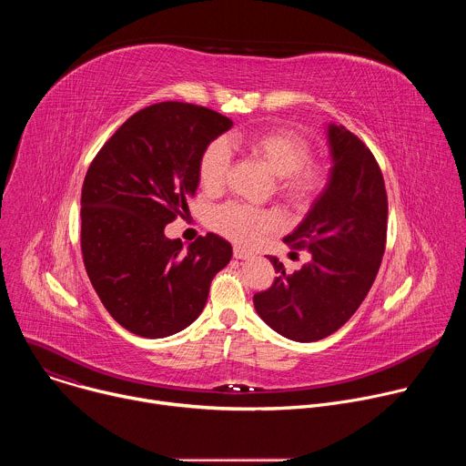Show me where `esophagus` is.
<instances>
[{"label":"esophagus","instance_id":"obj_1","mask_svg":"<svg viewBox=\"0 0 466 466\" xmlns=\"http://www.w3.org/2000/svg\"><path fill=\"white\" fill-rule=\"evenodd\" d=\"M234 258L236 259H248V258H252V252H248L241 247H234Z\"/></svg>","mask_w":466,"mask_h":466}]
</instances>
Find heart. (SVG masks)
<instances>
[{"label": "heart", "instance_id": "b5f03b06", "mask_svg": "<svg viewBox=\"0 0 466 466\" xmlns=\"http://www.w3.org/2000/svg\"><path fill=\"white\" fill-rule=\"evenodd\" d=\"M241 146L277 175L279 195L295 207H306L315 201L328 182L326 167L317 160H308L311 146L295 130L273 128L256 132L243 138ZM230 166L228 146L221 140L208 144L197 164L198 186L208 195L219 193L227 184ZM210 227L238 245L252 247L280 227V218L268 208L227 203L212 212Z\"/></svg>", "mask_w": 466, "mask_h": 466}]
</instances>
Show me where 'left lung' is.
Here are the masks:
<instances>
[{
	"mask_svg": "<svg viewBox=\"0 0 466 466\" xmlns=\"http://www.w3.org/2000/svg\"><path fill=\"white\" fill-rule=\"evenodd\" d=\"M331 177L302 225L284 243L306 248L309 263L254 295L258 315L280 336L309 343L338 331L365 300L387 241V191L370 149L343 125L328 127Z\"/></svg>",
	"mask_w": 466,
	"mask_h": 466,
	"instance_id": "8db88e82",
	"label": "left lung"
}]
</instances>
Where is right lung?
<instances>
[{
  "label": "right lung",
  "instance_id": "right-lung-1",
  "mask_svg": "<svg viewBox=\"0 0 466 466\" xmlns=\"http://www.w3.org/2000/svg\"><path fill=\"white\" fill-rule=\"evenodd\" d=\"M230 127L207 106L155 103L132 114L86 171L83 261L106 311L132 334L160 339L189 326L230 261V243L216 234L187 248L164 234L187 212L205 147Z\"/></svg>",
  "mask_w": 466,
  "mask_h": 466
}]
</instances>
